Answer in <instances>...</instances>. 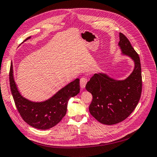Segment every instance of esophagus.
<instances>
[{
	"mask_svg": "<svg viewBox=\"0 0 157 157\" xmlns=\"http://www.w3.org/2000/svg\"><path fill=\"white\" fill-rule=\"evenodd\" d=\"M87 82V78L86 77H82L80 80V85H81V87L82 89L85 87V85Z\"/></svg>",
	"mask_w": 157,
	"mask_h": 157,
	"instance_id": "esophagus-1",
	"label": "esophagus"
}]
</instances>
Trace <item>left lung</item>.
Wrapping results in <instances>:
<instances>
[{"label":"left lung","mask_w":157,"mask_h":157,"mask_svg":"<svg viewBox=\"0 0 157 157\" xmlns=\"http://www.w3.org/2000/svg\"><path fill=\"white\" fill-rule=\"evenodd\" d=\"M121 54L131 57L134 68L124 80H116L103 72H98L87 82L85 88L93 95L89 110L99 122L114 124L126 119L135 109L142 93L141 64L138 54L128 38L119 33Z\"/></svg>","instance_id":"obj_1"}]
</instances>
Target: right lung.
<instances>
[{
    "instance_id": "obj_1",
    "label": "right lung",
    "mask_w": 157,
    "mask_h": 157,
    "mask_svg": "<svg viewBox=\"0 0 157 157\" xmlns=\"http://www.w3.org/2000/svg\"><path fill=\"white\" fill-rule=\"evenodd\" d=\"M30 38H27L25 41ZM9 81L13 98L21 118L29 125L38 129L45 130L56 126L66 115L70 98L80 92V80L76 78L47 100L33 101L28 100L18 90L13 77L12 62Z\"/></svg>"
}]
</instances>
